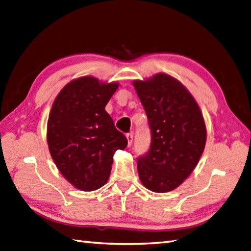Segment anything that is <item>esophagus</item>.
I'll use <instances>...</instances> for the list:
<instances>
[{"label": "esophagus", "mask_w": 251, "mask_h": 251, "mask_svg": "<svg viewBox=\"0 0 251 251\" xmlns=\"http://www.w3.org/2000/svg\"><path fill=\"white\" fill-rule=\"evenodd\" d=\"M126 136V140H127V146L130 147L132 145V142H133V134H132V133H127Z\"/></svg>", "instance_id": "34e87169"}]
</instances>
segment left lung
<instances>
[{
    "mask_svg": "<svg viewBox=\"0 0 251 251\" xmlns=\"http://www.w3.org/2000/svg\"><path fill=\"white\" fill-rule=\"evenodd\" d=\"M151 133L148 151L137 159L143 185L158 193L174 190L203 153L206 126L196 100L174 77L157 74L133 81Z\"/></svg>",
    "mask_w": 251,
    "mask_h": 251,
    "instance_id": "left-lung-1",
    "label": "left lung"
}]
</instances>
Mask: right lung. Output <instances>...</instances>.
<instances>
[{
    "mask_svg": "<svg viewBox=\"0 0 251 251\" xmlns=\"http://www.w3.org/2000/svg\"><path fill=\"white\" fill-rule=\"evenodd\" d=\"M118 86L80 77L60 91L50 110V154L65 179L82 191L97 190L107 182L114 153L127 145L105 110Z\"/></svg>",
    "mask_w": 251,
    "mask_h": 251,
    "instance_id": "right-lung-1",
    "label": "right lung"
}]
</instances>
